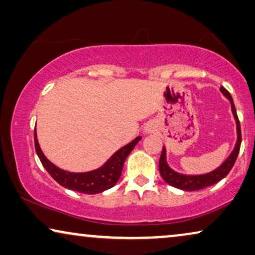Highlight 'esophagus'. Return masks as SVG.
Instances as JSON below:
<instances>
[{
  "label": "esophagus",
  "mask_w": 255,
  "mask_h": 255,
  "mask_svg": "<svg viewBox=\"0 0 255 255\" xmlns=\"http://www.w3.org/2000/svg\"><path fill=\"white\" fill-rule=\"evenodd\" d=\"M153 128H154L153 124H147V125H146V128H145V131L148 132V133H149V132L153 131Z\"/></svg>",
  "instance_id": "esophagus-1"
}]
</instances>
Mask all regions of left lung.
Returning <instances> with one entry per match:
<instances>
[{"label":"left lung","instance_id":"1","mask_svg":"<svg viewBox=\"0 0 255 255\" xmlns=\"http://www.w3.org/2000/svg\"><path fill=\"white\" fill-rule=\"evenodd\" d=\"M221 92L225 97H228L230 103H231L232 114L236 120L237 135H238V137H237V142H236L235 148H233L231 154L229 155V158L226 159L225 161L218 167V168L212 170V172L202 174V175H184V174L175 172V170L172 169L168 166V163H167V160H166V148L165 146H163L161 155H160V160H159V170H160V174H161L162 179L165 180L169 186L179 188V189H182V190H187V191L204 189V188L210 187L212 184L219 182L222 179H224V177L230 173V170L232 169L233 165H235L237 156L239 154L240 145H242V130H240V122L238 120V116H237L236 107H235V103H233L232 96L230 95V93L224 88V87H221Z\"/></svg>","mask_w":255,"mask_h":255}]
</instances>
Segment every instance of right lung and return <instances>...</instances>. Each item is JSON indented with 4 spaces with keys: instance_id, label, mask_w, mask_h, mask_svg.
Returning a JSON list of instances; mask_svg holds the SVG:
<instances>
[{
    "instance_id": "obj_1",
    "label": "right lung",
    "mask_w": 255,
    "mask_h": 255,
    "mask_svg": "<svg viewBox=\"0 0 255 255\" xmlns=\"http://www.w3.org/2000/svg\"><path fill=\"white\" fill-rule=\"evenodd\" d=\"M140 139L141 137H137L128 145L118 149L100 168L86 173H72L59 168L44 155L39 144H38L37 133L34 130V147H36L37 154L45 169L60 186L83 194H99L113 188L120 180L125 159L128 158V155L130 154Z\"/></svg>"
}]
</instances>
